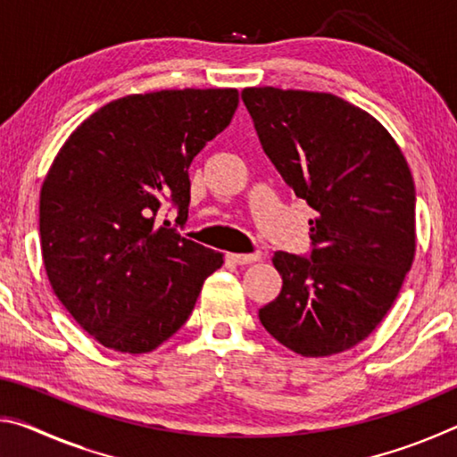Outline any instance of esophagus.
Segmentation results:
<instances>
[{"mask_svg": "<svg viewBox=\"0 0 457 457\" xmlns=\"http://www.w3.org/2000/svg\"><path fill=\"white\" fill-rule=\"evenodd\" d=\"M264 253L262 252H252V253H228V258L234 262V264L245 266V264H253V262H260Z\"/></svg>", "mask_w": 457, "mask_h": 457, "instance_id": "esophagus-1", "label": "esophagus"}]
</instances>
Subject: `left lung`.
I'll use <instances>...</instances> for the list:
<instances>
[{"label": "left lung", "mask_w": 457, "mask_h": 457, "mask_svg": "<svg viewBox=\"0 0 457 457\" xmlns=\"http://www.w3.org/2000/svg\"><path fill=\"white\" fill-rule=\"evenodd\" d=\"M264 153L314 210L308 258L274 253L282 290L260 308L278 343L328 357L365 340L415 256V185L386 129L328 92L244 88Z\"/></svg>", "instance_id": "1"}]
</instances>
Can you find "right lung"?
<instances>
[{"instance_id": "1", "label": "right lung", "mask_w": 457, "mask_h": 457, "mask_svg": "<svg viewBox=\"0 0 457 457\" xmlns=\"http://www.w3.org/2000/svg\"><path fill=\"white\" fill-rule=\"evenodd\" d=\"M236 88L130 95L68 137L40 191V245L62 306L106 349L141 354L189 319L213 252L157 221L189 213V165L226 129Z\"/></svg>"}]
</instances>
